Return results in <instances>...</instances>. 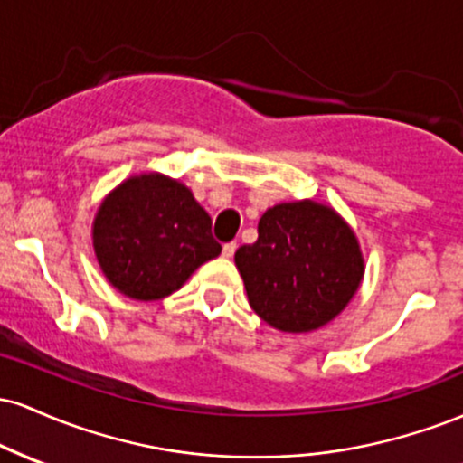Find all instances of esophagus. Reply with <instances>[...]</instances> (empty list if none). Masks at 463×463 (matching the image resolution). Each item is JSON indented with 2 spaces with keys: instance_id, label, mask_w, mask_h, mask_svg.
Listing matches in <instances>:
<instances>
[{
  "instance_id": "esophagus-1",
  "label": "esophagus",
  "mask_w": 463,
  "mask_h": 463,
  "mask_svg": "<svg viewBox=\"0 0 463 463\" xmlns=\"http://www.w3.org/2000/svg\"><path fill=\"white\" fill-rule=\"evenodd\" d=\"M235 250H237V243H235V241H231V243H224V248H222V254H224L226 259H231L232 254H235Z\"/></svg>"
}]
</instances>
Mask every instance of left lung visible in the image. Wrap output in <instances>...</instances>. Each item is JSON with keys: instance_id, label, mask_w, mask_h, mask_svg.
Wrapping results in <instances>:
<instances>
[{"instance_id": "8db88e82", "label": "left lung", "mask_w": 463, "mask_h": 463, "mask_svg": "<svg viewBox=\"0 0 463 463\" xmlns=\"http://www.w3.org/2000/svg\"><path fill=\"white\" fill-rule=\"evenodd\" d=\"M254 313L283 333H311L357 294L365 263L354 231L333 206L280 202L259 220V239L235 252Z\"/></svg>"}]
</instances>
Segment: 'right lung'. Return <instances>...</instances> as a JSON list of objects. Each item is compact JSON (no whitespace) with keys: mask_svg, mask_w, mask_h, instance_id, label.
Wrapping results in <instances>:
<instances>
[{"mask_svg":"<svg viewBox=\"0 0 463 463\" xmlns=\"http://www.w3.org/2000/svg\"><path fill=\"white\" fill-rule=\"evenodd\" d=\"M91 232L106 280L141 302L174 294L222 252L191 189L158 172L117 184L98 206Z\"/></svg>","mask_w":463,"mask_h":463,"instance_id":"add662e5","label":"right lung"}]
</instances>
